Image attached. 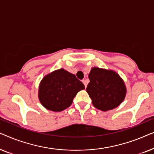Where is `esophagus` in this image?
I'll list each match as a JSON object with an SVG mask.
<instances>
[{
    "mask_svg": "<svg viewBox=\"0 0 154 154\" xmlns=\"http://www.w3.org/2000/svg\"><path fill=\"white\" fill-rule=\"evenodd\" d=\"M83 84H84V85H85V87L86 88L87 87V85H88V82H87V81H86V80H83Z\"/></svg>",
    "mask_w": 154,
    "mask_h": 154,
    "instance_id": "esophagus-1",
    "label": "esophagus"
}]
</instances>
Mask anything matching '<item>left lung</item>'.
<instances>
[{
    "label": "left lung",
    "mask_w": 154,
    "mask_h": 154,
    "mask_svg": "<svg viewBox=\"0 0 154 154\" xmlns=\"http://www.w3.org/2000/svg\"><path fill=\"white\" fill-rule=\"evenodd\" d=\"M90 83L86 91L95 108L106 111L116 108L125 99V83L119 74L94 67L88 75Z\"/></svg>",
    "instance_id": "1"
}]
</instances>
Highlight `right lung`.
Here are the masks:
<instances>
[{"instance_id":"add662e5","label":"right lung","mask_w":154,"mask_h":154,"mask_svg":"<svg viewBox=\"0 0 154 154\" xmlns=\"http://www.w3.org/2000/svg\"><path fill=\"white\" fill-rule=\"evenodd\" d=\"M83 89V83L74 74L61 69L42 80L39 86V100L48 110L61 111L70 106L76 94Z\"/></svg>"}]
</instances>
